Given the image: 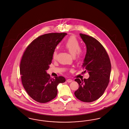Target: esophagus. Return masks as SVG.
Listing matches in <instances>:
<instances>
[{"label": "esophagus", "mask_w": 129, "mask_h": 129, "mask_svg": "<svg viewBox=\"0 0 129 129\" xmlns=\"http://www.w3.org/2000/svg\"><path fill=\"white\" fill-rule=\"evenodd\" d=\"M67 82H71L72 81V80L71 79H67Z\"/></svg>", "instance_id": "obj_1"}]
</instances>
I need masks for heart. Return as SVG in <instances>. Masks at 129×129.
Wrapping results in <instances>:
<instances>
[{
    "label": "heart",
    "mask_w": 129,
    "mask_h": 129,
    "mask_svg": "<svg viewBox=\"0 0 129 129\" xmlns=\"http://www.w3.org/2000/svg\"><path fill=\"white\" fill-rule=\"evenodd\" d=\"M64 48L72 56H76L78 58H80L83 54V51L80 49V45L78 39L74 36H71L64 44ZM58 56V53L56 50H54L52 53V58L56 60Z\"/></svg>",
    "instance_id": "b5f03b06"
}]
</instances>
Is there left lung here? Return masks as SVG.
Segmentation results:
<instances>
[{
  "label": "left lung",
  "mask_w": 129,
  "mask_h": 129,
  "mask_svg": "<svg viewBox=\"0 0 129 129\" xmlns=\"http://www.w3.org/2000/svg\"><path fill=\"white\" fill-rule=\"evenodd\" d=\"M79 35L87 48L82 67L90 77L81 80L75 79L79 88L74 94L79 100L90 103L104 94L109 82L111 65L107 51L97 39L85 34Z\"/></svg>",
  "instance_id": "1"
}]
</instances>
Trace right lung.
Segmentation results:
<instances>
[{"label": "right lung", "mask_w": 129, "mask_h": 129, "mask_svg": "<svg viewBox=\"0 0 129 129\" xmlns=\"http://www.w3.org/2000/svg\"><path fill=\"white\" fill-rule=\"evenodd\" d=\"M67 35L49 33L39 37L27 47L20 63L22 85L35 101L47 103L56 97L58 85L66 81L62 76L51 78L47 73L57 45Z\"/></svg>", "instance_id": "obj_1"}]
</instances>
